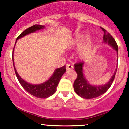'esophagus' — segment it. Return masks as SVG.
<instances>
[{
  "mask_svg": "<svg viewBox=\"0 0 129 129\" xmlns=\"http://www.w3.org/2000/svg\"><path fill=\"white\" fill-rule=\"evenodd\" d=\"M73 67H74V66L72 64H70V63L66 64V70H67V71H70V70L72 69Z\"/></svg>",
  "mask_w": 129,
  "mask_h": 129,
  "instance_id": "1",
  "label": "esophagus"
}]
</instances>
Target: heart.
Returning a JSON list of instances; mask_svg holds the SVG:
<instances>
[{
  "mask_svg": "<svg viewBox=\"0 0 129 129\" xmlns=\"http://www.w3.org/2000/svg\"><path fill=\"white\" fill-rule=\"evenodd\" d=\"M87 34H82L75 38L74 44L76 45H79L83 42L85 39H87L88 37ZM93 42L91 39H88L80 47L79 50V55L80 57H85L87 56L88 54H90V52L92 50V47H93Z\"/></svg>",
  "mask_w": 129,
  "mask_h": 129,
  "instance_id": "1",
  "label": "heart"
}]
</instances>
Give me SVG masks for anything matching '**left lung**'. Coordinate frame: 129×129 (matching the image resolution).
<instances>
[{
    "instance_id": "8db88e82",
    "label": "left lung",
    "mask_w": 129,
    "mask_h": 129,
    "mask_svg": "<svg viewBox=\"0 0 129 129\" xmlns=\"http://www.w3.org/2000/svg\"><path fill=\"white\" fill-rule=\"evenodd\" d=\"M100 28L104 33L103 39L105 42H107L109 45H111L114 49L116 50L117 53L118 54V45L114 37L107 31L105 30L104 28L102 27H100ZM74 66H75L74 69L77 74V77L74 83V91L78 95L84 99L95 98L105 93L111 86L115 79L117 69V67L113 76L105 85L95 86V85H92L89 84L85 78L84 77V74H83L84 62L77 63L74 64Z\"/></svg>"
}]
</instances>
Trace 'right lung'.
Segmentation results:
<instances>
[{"label":"right lung","instance_id":"1","mask_svg":"<svg viewBox=\"0 0 129 129\" xmlns=\"http://www.w3.org/2000/svg\"><path fill=\"white\" fill-rule=\"evenodd\" d=\"M44 25H34L32 27H29V28H27L23 32H22L17 37V40L21 38V37H24L25 35L28 34L32 32H36V30H39L44 28ZM13 52H14V49H13ZM13 54V53H12ZM12 61L13 64H14V70H15V74L17 77L18 80L20 82V85L22 86V87L27 91V92L31 94L32 95L34 96V97H37V98H42L45 99L47 98V97H50V96L52 95L57 90V87L58 85V83H59L61 77L66 72V66H63V67H60V68L57 69L54 72V74L52 75L51 77L47 80V81L45 82L42 83L41 84H39V85H33V84H30L29 83H27L25 80H23L21 77L19 75L17 72L16 71V69L15 68L14 63V58H13L12 55Z\"/></svg>","mask_w":129,"mask_h":129}]
</instances>
